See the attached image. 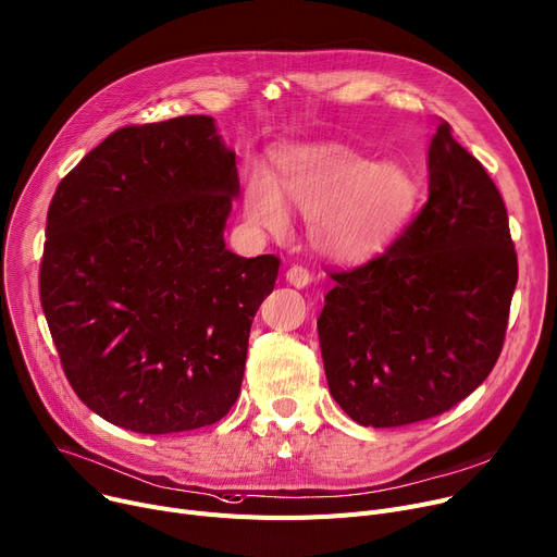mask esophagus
<instances>
[{
	"mask_svg": "<svg viewBox=\"0 0 557 557\" xmlns=\"http://www.w3.org/2000/svg\"><path fill=\"white\" fill-rule=\"evenodd\" d=\"M286 280H288L293 286L305 288V286L311 282V273H309V269H305V267H290V269L286 271Z\"/></svg>",
	"mask_w": 557,
	"mask_h": 557,
	"instance_id": "34e87169",
	"label": "esophagus"
}]
</instances>
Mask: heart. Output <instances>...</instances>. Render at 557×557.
<instances>
[{
  "label": "heart",
  "mask_w": 557,
  "mask_h": 557,
  "mask_svg": "<svg viewBox=\"0 0 557 557\" xmlns=\"http://www.w3.org/2000/svg\"><path fill=\"white\" fill-rule=\"evenodd\" d=\"M414 176L398 163H372L338 143L290 147L275 157V176L255 170L246 185L252 224L284 233L288 208L309 219L318 252L343 264L376 257L417 206Z\"/></svg>",
  "instance_id": "obj_1"
}]
</instances>
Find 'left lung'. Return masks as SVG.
Returning a JSON list of instances; mask_svg holds the SVG:
<instances>
[{
	"instance_id": "left-lung-1",
	"label": "left lung",
	"mask_w": 557,
	"mask_h": 557,
	"mask_svg": "<svg viewBox=\"0 0 557 557\" xmlns=\"http://www.w3.org/2000/svg\"><path fill=\"white\" fill-rule=\"evenodd\" d=\"M430 195L396 242L336 280L318 318L331 396L367 428L448 412L502 354L517 252L497 185L448 123L430 143Z\"/></svg>"
}]
</instances>
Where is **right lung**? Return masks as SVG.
<instances>
[{"mask_svg":"<svg viewBox=\"0 0 557 557\" xmlns=\"http://www.w3.org/2000/svg\"><path fill=\"white\" fill-rule=\"evenodd\" d=\"M237 193L210 116L121 127L60 181L40 302L69 385L104 421L172 434L231 412L280 271L226 248Z\"/></svg>","mask_w":557,"mask_h":557,"instance_id":"obj_1","label":"right lung"}]
</instances>
